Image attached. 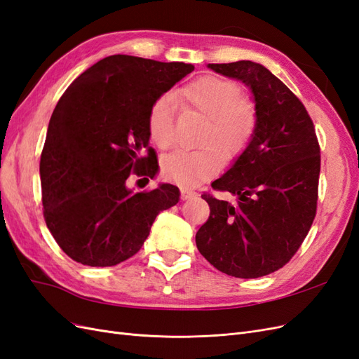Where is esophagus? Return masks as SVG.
I'll return each mask as SVG.
<instances>
[{"mask_svg": "<svg viewBox=\"0 0 359 359\" xmlns=\"http://www.w3.org/2000/svg\"><path fill=\"white\" fill-rule=\"evenodd\" d=\"M180 190H181V198H182V199H193V198H196V196H198V193H196V191H193V190H190V189L181 187Z\"/></svg>", "mask_w": 359, "mask_h": 359, "instance_id": "esophagus-1", "label": "esophagus"}]
</instances>
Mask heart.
Masks as SVG:
<instances>
[{"mask_svg": "<svg viewBox=\"0 0 359 359\" xmlns=\"http://www.w3.org/2000/svg\"><path fill=\"white\" fill-rule=\"evenodd\" d=\"M177 103L186 111L205 116L199 144L194 151H177L163 161L165 177L181 186L193 187L210 178L220 161L229 165L252 142L257 126L255 102L241 95L233 81L219 76H201L175 93ZM148 132L153 144L168 149L175 135V104L168 95L157 99L148 114Z\"/></svg>", "mask_w": 359, "mask_h": 359, "instance_id": "heart-1", "label": "heart"}]
</instances>
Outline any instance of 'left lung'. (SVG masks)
Listing matches in <instances>:
<instances>
[{"instance_id":"8db88e82","label":"left lung","mask_w":359,"mask_h":359,"mask_svg":"<svg viewBox=\"0 0 359 359\" xmlns=\"http://www.w3.org/2000/svg\"><path fill=\"white\" fill-rule=\"evenodd\" d=\"M252 90L257 126L252 142L214 190L205 193L210 217L196 233L201 255L222 273L257 278L283 268L298 252L316 215L320 148L306 107L262 64H208Z\"/></svg>"}]
</instances>
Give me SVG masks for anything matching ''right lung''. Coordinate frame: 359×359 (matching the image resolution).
Listing matches in <instances>:
<instances>
[{
    "label": "right lung",
    "mask_w": 359,
    "mask_h": 359,
    "mask_svg": "<svg viewBox=\"0 0 359 359\" xmlns=\"http://www.w3.org/2000/svg\"><path fill=\"white\" fill-rule=\"evenodd\" d=\"M193 70L186 62L111 55L61 95L40 157L41 202L48 229L76 262H124L144 245L158 212L178 203L172 184L133 193L127 181L156 177L149 109Z\"/></svg>",
    "instance_id": "obj_1"
}]
</instances>
